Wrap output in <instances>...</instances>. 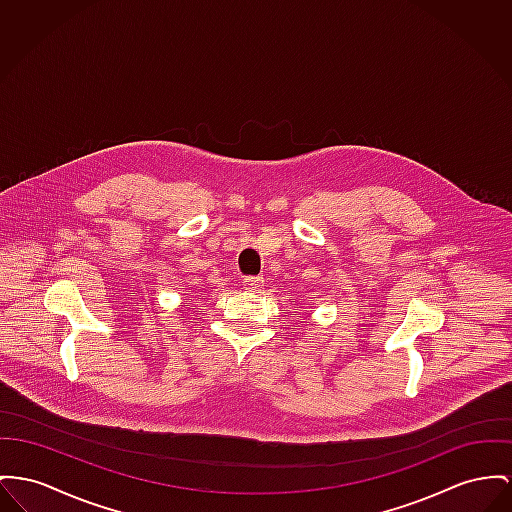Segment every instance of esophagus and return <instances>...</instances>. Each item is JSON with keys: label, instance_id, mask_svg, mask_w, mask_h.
Here are the masks:
<instances>
[{"label": "esophagus", "instance_id": "obj_1", "mask_svg": "<svg viewBox=\"0 0 512 512\" xmlns=\"http://www.w3.org/2000/svg\"><path fill=\"white\" fill-rule=\"evenodd\" d=\"M242 285H244V289L246 291H260V287L264 285V277H254V275H250V277H244L242 279Z\"/></svg>", "mask_w": 512, "mask_h": 512}]
</instances>
